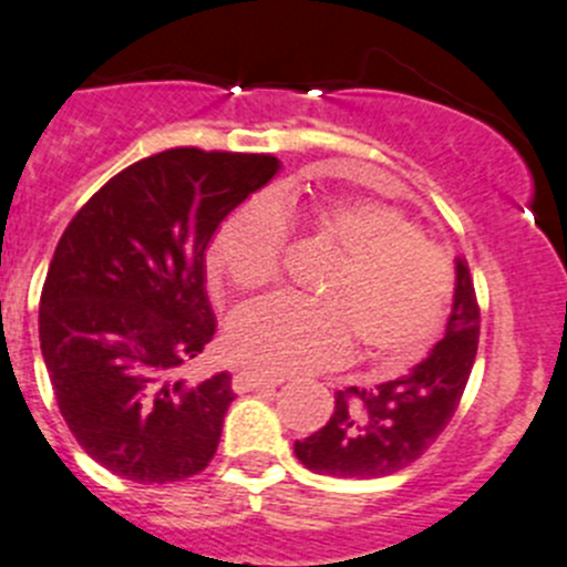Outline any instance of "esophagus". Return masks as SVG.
Masks as SVG:
<instances>
[{
  "label": "esophagus",
  "mask_w": 567,
  "mask_h": 567,
  "mask_svg": "<svg viewBox=\"0 0 567 567\" xmlns=\"http://www.w3.org/2000/svg\"><path fill=\"white\" fill-rule=\"evenodd\" d=\"M279 383H282V380L274 378V374H259V372H248V369H243V372H237L235 380H231V389H235L237 394H246V391L274 389V385Z\"/></svg>",
  "instance_id": "34e87169"
}]
</instances>
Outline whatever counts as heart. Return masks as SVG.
Listing matches in <instances>:
<instances>
[{
	"label": "heart",
	"instance_id": "heart-1",
	"mask_svg": "<svg viewBox=\"0 0 567 567\" xmlns=\"http://www.w3.org/2000/svg\"><path fill=\"white\" fill-rule=\"evenodd\" d=\"M310 235L338 257L319 299L257 301L231 319V358L268 374L341 361L349 338L374 361H411L436 338L453 299V262L396 206L374 198H324L305 206ZM285 220L268 200H248L220 224L209 268L237 293L274 282Z\"/></svg>",
	"mask_w": 567,
	"mask_h": 567
}]
</instances>
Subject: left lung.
Returning a JSON list of instances; mask_svg holds the SVG:
<instances>
[{"label": "left lung", "mask_w": 567, "mask_h": 567, "mask_svg": "<svg viewBox=\"0 0 567 567\" xmlns=\"http://www.w3.org/2000/svg\"><path fill=\"white\" fill-rule=\"evenodd\" d=\"M481 310L467 259H456V293L447 330L425 361L378 389L349 385L313 436L299 439L301 464L332 478H383L414 464L462 403L478 352Z\"/></svg>", "instance_id": "obj_1"}]
</instances>
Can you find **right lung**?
Returning a JSON list of instances; mask_svg holds the SVG:
<instances>
[{"label":"right lung","mask_w":567,"mask_h":567,"mask_svg":"<svg viewBox=\"0 0 567 567\" xmlns=\"http://www.w3.org/2000/svg\"><path fill=\"white\" fill-rule=\"evenodd\" d=\"M277 171L266 153L162 151L105 182L58 240L41 355L72 436L114 475L182 481L218 451L231 374L182 378L215 336L204 254Z\"/></svg>","instance_id":"obj_1"}]
</instances>
